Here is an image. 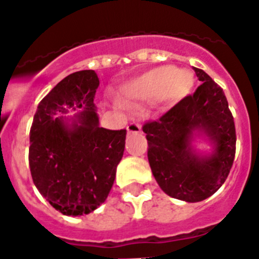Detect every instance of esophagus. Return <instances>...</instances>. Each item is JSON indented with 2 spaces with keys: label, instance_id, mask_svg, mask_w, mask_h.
<instances>
[{
  "label": "esophagus",
  "instance_id": "esophagus-1",
  "mask_svg": "<svg viewBox=\"0 0 259 259\" xmlns=\"http://www.w3.org/2000/svg\"><path fill=\"white\" fill-rule=\"evenodd\" d=\"M141 124L140 123H136V122H132L127 126V132L128 133H141Z\"/></svg>",
  "mask_w": 259,
  "mask_h": 259
}]
</instances>
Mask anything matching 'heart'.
<instances>
[{
  "instance_id": "1",
  "label": "heart",
  "mask_w": 259,
  "mask_h": 259,
  "mask_svg": "<svg viewBox=\"0 0 259 259\" xmlns=\"http://www.w3.org/2000/svg\"><path fill=\"white\" fill-rule=\"evenodd\" d=\"M193 85L194 75L191 71L178 70L172 65H162L124 84L119 91V98L126 104L156 98L165 104H174L188 96Z\"/></svg>"
}]
</instances>
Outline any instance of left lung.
Here are the masks:
<instances>
[{
	"mask_svg": "<svg viewBox=\"0 0 259 259\" xmlns=\"http://www.w3.org/2000/svg\"><path fill=\"white\" fill-rule=\"evenodd\" d=\"M201 85L156 121L143 124L148 162L160 188L171 198L205 200L227 180L235 156V126L227 97L204 70L194 68ZM206 137L211 154L198 153L191 142Z\"/></svg>",
	"mask_w": 259,
	"mask_h": 259,
	"instance_id": "1",
	"label": "left lung"
}]
</instances>
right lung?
Here are the masks:
<instances>
[{
	"instance_id": "add662e5",
	"label": "right lung",
	"mask_w": 259,
	"mask_h": 259,
	"mask_svg": "<svg viewBox=\"0 0 259 259\" xmlns=\"http://www.w3.org/2000/svg\"><path fill=\"white\" fill-rule=\"evenodd\" d=\"M94 70H80L59 81L37 106L30 130L32 181L64 215H83L106 201L122 160L126 130L99 127ZM80 109L74 117H58Z\"/></svg>"
}]
</instances>
